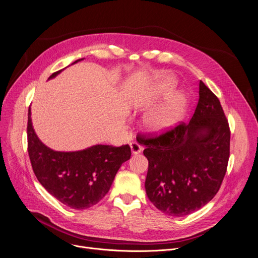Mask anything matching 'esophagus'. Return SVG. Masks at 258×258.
Segmentation results:
<instances>
[{
  "instance_id": "obj_1",
  "label": "esophagus",
  "mask_w": 258,
  "mask_h": 258,
  "mask_svg": "<svg viewBox=\"0 0 258 258\" xmlns=\"http://www.w3.org/2000/svg\"><path fill=\"white\" fill-rule=\"evenodd\" d=\"M130 148H131V151L133 154H139L143 150V147L138 142L130 143Z\"/></svg>"
}]
</instances>
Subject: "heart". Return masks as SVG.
I'll use <instances>...</instances> for the list:
<instances>
[{"label":"heart","mask_w":258,"mask_h":258,"mask_svg":"<svg viewBox=\"0 0 258 258\" xmlns=\"http://www.w3.org/2000/svg\"><path fill=\"white\" fill-rule=\"evenodd\" d=\"M151 93L145 91L138 94L133 105L136 108H143L149 102ZM188 109V96L186 93L178 92L164 102L153 112L145 118V128L151 134H163L176 127L183 119Z\"/></svg>","instance_id":"b5f03b06"}]
</instances>
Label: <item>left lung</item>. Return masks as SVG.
I'll return each instance as SVG.
<instances>
[{
	"mask_svg": "<svg viewBox=\"0 0 258 258\" xmlns=\"http://www.w3.org/2000/svg\"><path fill=\"white\" fill-rule=\"evenodd\" d=\"M200 99L188 124L140 138L149 162L145 181L150 202L167 215L185 216L218 192L230 155V128L217 96L200 81Z\"/></svg>",
	"mask_w": 258,
	"mask_h": 258,
	"instance_id": "left-lung-1",
	"label": "left lung"
}]
</instances>
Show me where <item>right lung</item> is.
<instances>
[{
	"instance_id": "obj_1",
	"label": "right lung",
	"mask_w": 258,
	"mask_h": 258,
	"mask_svg": "<svg viewBox=\"0 0 258 258\" xmlns=\"http://www.w3.org/2000/svg\"><path fill=\"white\" fill-rule=\"evenodd\" d=\"M60 71L52 73L49 79L55 78ZM27 140L28 154L36 178L57 201L76 210L88 209L99 203L108 193L121 164L131 156L129 145H94L73 152L48 148L33 130L30 109Z\"/></svg>"
}]
</instances>
